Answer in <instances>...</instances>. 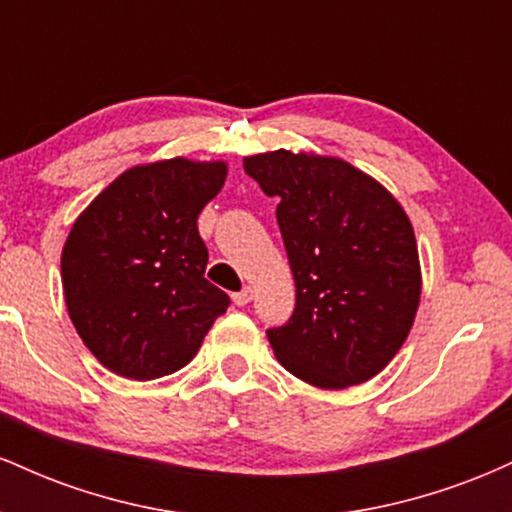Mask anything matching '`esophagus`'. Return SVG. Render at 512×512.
<instances>
[{
  "label": "esophagus",
  "instance_id": "esophagus-1",
  "mask_svg": "<svg viewBox=\"0 0 512 512\" xmlns=\"http://www.w3.org/2000/svg\"><path fill=\"white\" fill-rule=\"evenodd\" d=\"M252 296H255V291H252L250 286H245V289H240L238 293H233V303H236V305H248L252 301Z\"/></svg>",
  "mask_w": 512,
  "mask_h": 512
}]
</instances>
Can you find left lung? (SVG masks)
I'll return each instance as SVG.
<instances>
[{"label":"left lung","mask_w":512,"mask_h":512,"mask_svg":"<svg viewBox=\"0 0 512 512\" xmlns=\"http://www.w3.org/2000/svg\"><path fill=\"white\" fill-rule=\"evenodd\" d=\"M267 197L296 279L289 322L267 330L289 373L325 390L378 375L414 325V228L380 182L339 158L272 151L243 161Z\"/></svg>","instance_id":"obj_1"}]
</instances>
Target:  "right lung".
Here are the masks:
<instances>
[{"label": "right lung", "instance_id": "1", "mask_svg": "<svg viewBox=\"0 0 512 512\" xmlns=\"http://www.w3.org/2000/svg\"><path fill=\"white\" fill-rule=\"evenodd\" d=\"M226 163L187 158L129 168L88 204L62 250L64 301L105 368L154 380L195 358L231 298L204 279L197 216Z\"/></svg>", "mask_w": 512, "mask_h": 512}]
</instances>
